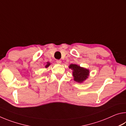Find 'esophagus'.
Segmentation results:
<instances>
[{"instance_id": "34e87169", "label": "esophagus", "mask_w": 126, "mask_h": 126, "mask_svg": "<svg viewBox=\"0 0 126 126\" xmlns=\"http://www.w3.org/2000/svg\"><path fill=\"white\" fill-rule=\"evenodd\" d=\"M56 62L58 64H61V61L59 60V59H57V60H56Z\"/></svg>"}]
</instances>
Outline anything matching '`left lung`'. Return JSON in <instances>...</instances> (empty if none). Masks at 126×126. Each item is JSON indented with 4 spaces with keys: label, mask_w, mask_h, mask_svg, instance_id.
Instances as JSON below:
<instances>
[{
    "label": "left lung",
    "mask_w": 126,
    "mask_h": 126,
    "mask_svg": "<svg viewBox=\"0 0 126 126\" xmlns=\"http://www.w3.org/2000/svg\"><path fill=\"white\" fill-rule=\"evenodd\" d=\"M69 68L73 70V76L74 80L79 83H82L88 78L89 75V70L82 68L76 64H72L69 66Z\"/></svg>",
    "instance_id": "left-lung-1"
}]
</instances>
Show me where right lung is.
<instances>
[{"label": "right lung", "mask_w": 126, "mask_h": 126, "mask_svg": "<svg viewBox=\"0 0 126 126\" xmlns=\"http://www.w3.org/2000/svg\"><path fill=\"white\" fill-rule=\"evenodd\" d=\"M50 64V63L48 62V63H47V65H46V68H47V67H49V65Z\"/></svg>", "instance_id": "right-lung-1"}]
</instances>
